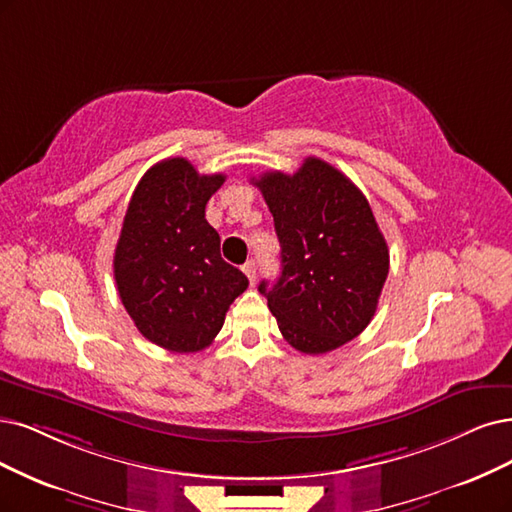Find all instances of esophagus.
Listing matches in <instances>:
<instances>
[{"label":"esophagus","mask_w":512,"mask_h":512,"mask_svg":"<svg viewBox=\"0 0 512 512\" xmlns=\"http://www.w3.org/2000/svg\"><path fill=\"white\" fill-rule=\"evenodd\" d=\"M242 272L246 274V278H249L251 282H255V276H257V263H255L253 259H249V261H246L244 266H242Z\"/></svg>","instance_id":"obj_1"}]
</instances>
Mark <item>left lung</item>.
Returning <instances> with one entry per match:
<instances>
[{"instance_id":"1","label":"left lung","mask_w":512,"mask_h":512,"mask_svg":"<svg viewBox=\"0 0 512 512\" xmlns=\"http://www.w3.org/2000/svg\"><path fill=\"white\" fill-rule=\"evenodd\" d=\"M274 217L282 272L259 293L287 342L325 354L371 323L390 255L367 198L344 173L306 158L297 173L253 179Z\"/></svg>"}]
</instances>
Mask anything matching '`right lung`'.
<instances>
[{"instance_id":"obj_1","label":"right lung","mask_w":512,"mask_h":512,"mask_svg":"<svg viewBox=\"0 0 512 512\" xmlns=\"http://www.w3.org/2000/svg\"><path fill=\"white\" fill-rule=\"evenodd\" d=\"M225 175H200L185 158L151 166L132 192L113 276L143 337L170 352L211 346L246 276L221 259V238L204 219Z\"/></svg>"}]
</instances>
